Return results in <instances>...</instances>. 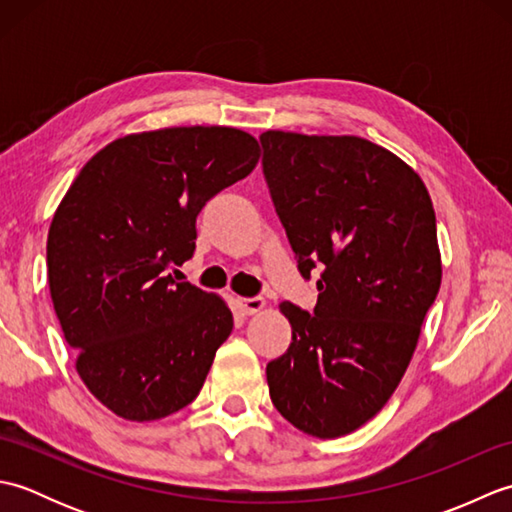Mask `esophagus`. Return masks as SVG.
Listing matches in <instances>:
<instances>
[{
	"mask_svg": "<svg viewBox=\"0 0 512 512\" xmlns=\"http://www.w3.org/2000/svg\"><path fill=\"white\" fill-rule=\"evenodd\" d=\"M237 306H239V310H242L244 314H257V312H262L264 308H266V301L262 299V297H239L237 299Z\"/></svg>",
	"mask_w": 512,
	"mask_h": 512,
	"instance_id": "1",
	"label": "esophagus"
}]
</instances>
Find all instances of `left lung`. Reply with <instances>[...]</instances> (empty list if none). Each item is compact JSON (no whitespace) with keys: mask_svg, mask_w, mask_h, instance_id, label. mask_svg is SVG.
<instances>
[{"mask_svg":"<svg viewBox=\"0 0 512 512\" xmlns=\"http://www.w3.org/2000/svg\"><path fill=\"white\" fill-rule=\"evenodd\" d=\"M264 176L314 314L292 303V343L266 367L270 400L308 436L341 438L387 405L442 281L436 211L405 160L361 136L268 129Z\"/></svg>","mask_w":512,"mask_h":512,"instance_id":"left-lung-1","label":"left lung"}]
</instances>
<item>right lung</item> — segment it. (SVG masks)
Here are the masks:
<instances>
[{"instance_id":"1","label":"right lung","mask_w":512,"mask_h":512,"mask_svg":"<svg viewBox=\"0 0 512 512\" xmlns=\"http://www.w3.org/2000/svg\"><path fill=\"white\" fill-rule=\"evenodd\" d=\"M257 162L237 127L129 134L85 162L54 211V312L85 387L118 418H167L200 394L233 312L167 270L191 259L202 206Z\"/></svg>"}]
</instances>
